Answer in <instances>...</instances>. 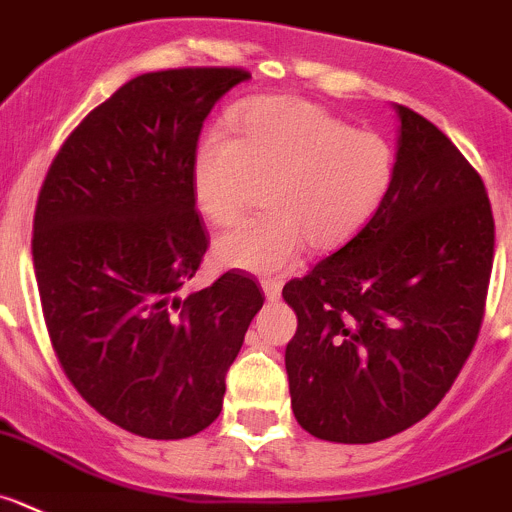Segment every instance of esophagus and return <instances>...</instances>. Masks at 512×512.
<instances>
[{
    "mask_svg": "<svg viewBox=\"0 0 512 512\" xmlns=\"http://www.w3.org/2000/svg\"><path fill=\"white\" fill-rule=\"evenodd\" d=\"M262 290H265V297L267 300H280V295H282V282H277V280H265L262 282Z\"/></svg>",
    "mask_w": 512,
    "mask_h": 512,
    "instance_id": "34e87169",
    "label": "esophagus"
}]
</instances>
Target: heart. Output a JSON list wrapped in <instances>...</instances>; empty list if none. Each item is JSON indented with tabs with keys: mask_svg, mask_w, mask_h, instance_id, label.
Masks as SVG:
<instances>
[{
	"mask_svg": "<svg viewBox=\"0 0 512 512\" xmlns=\"http://www.w3.org/2000/svg\"><path fill=\"white\" fill-rule=\"evenodd\" d=\"M232 130H215L192 157V200L212 225H230L257 187L267 215L217 237L227 267L280 275L310 245L330 252L375 217L395 180V150L377 132L305 99H255L232 114Z\"/></svg>",
	"mask_w": 512,
	"mask_h": 512,
	"instance_id": "heart-1",
	"label": "heart"
}]
</instances>
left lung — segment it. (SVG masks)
<instances>
[{"label":"left lung","instance_id":"obj_1","mask_svg":"<svg viewBox=\"0 0 512 512\" xmlns=\"http://www.w3.org/2000/svg\"><path fill=\"white\" fill-rule=\"evenodd\" d=\"M395 180L370 222L282 297L292 413L310 435L365 445L438 408L473 352L495 222L478 170L423 114L398 104Z\"/></svg>","mask_w":512,"mask_h":512}]
</instances>
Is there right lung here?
<instances>
[{
  "label": "right lung",
  "mask_w": 512,
  "mask_h": 512,
  "mask_svg": "<svg viewBox=\"0 0 512 512\" xmlns=\"http://www.w3.org/2000/svg\"><path fill=\"white\" fill-rule=\"evenodd\" d=\"M245 79L242 67L130 79L77 124L39 190L34 275L59 365L99 415L142 438L215 423L265 302L240 270L177 295L210 245L190 185L202 122Z\"/></svg>",
  "instance_id": "obj_1"
}]
</instances>
